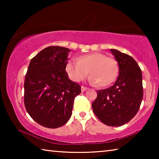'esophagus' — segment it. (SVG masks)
Returning a JSON list of instances; mask_svg holds the SVG:
<instances>
[{
    "label": "esophagus",
    "mask_w": 159,
    "mask_h": 159,
    "mask_svg": "<svg viewBox=\"0 0 159 159\" xmlns=\"http://www.w3.org/2000/svg\"><path fill=\"white\" fill-rule=\"evenodd\" d=\"M87 90H88V88L84 87V86H82V87H81V91H82V92H85V91Z\"/></svg>",
    "instance_id": "1"
}]
</instances>
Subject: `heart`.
<instances>
[{"label":"heart","mask_w":159,"mask_h":159,"mask_svg":"<svg viewBox=\"0 0 159 159\" xmlns=\"http://www.w3.org/2000/svg\"><path fill=\"white\" fill-rule=\"evenodd\" d=\"M66 71L69 77L76 82L84 80L90 71V82L100 87L107 86L116 79L118 67L114 59L100 52H92L72 59L66 63Z\"/></svg>","instance_id":"obj_1"}]
</instances>
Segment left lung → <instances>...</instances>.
I'll list each match as a JSON object with an SVG mask.
<instances>
[{
	"instance_id": "1",
	"label": "left lung",
	"mask_w": 159,
	"mask_h": 159,
	"mask_svg": "<svg viewBox=\"0 0 159 159\" xmlns=\"http://www.w3.org/2000/svg\"><path fill=\"white\" fill-rule=\"evenodd\" d=\"M111 52L118 64V79L111 87L97 91L92 107L105 125L121 126L139 111L143 98L142 75L138 64L130 55L115 49Z\"/></svg>"
}]
</instances>
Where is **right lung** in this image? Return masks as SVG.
<instances>
[{"label": "right lung", "mask_w": 159, "mask_h": 159, "mask_svg": "<svg viewBox=\"0 0 159 159\" xmlns=\"http://www.w3.org/2000/svg\"><path fill=\"white\" fill-rule=\"evenodd\" d=\"M69 48L50 46L31 59L25 80V105L30 116L48 128L64 125L72 114L80 85L66 71Z\"/></svg>", "instance_id": "right-lung-1"}]
</instances>
